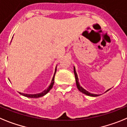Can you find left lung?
<instances>
[{"label": "left lung", "instance_id": "left-lung-1", "mask_svg": "<svg viewBox=\"0 0 127 127\" xmlns=\"http://www.w3.org/2000/svg\"><path fill=\"white\" fill-rule=\"evenodd\" d=\"M73 71H74L75 77L76 84H77V88H78V90H79L80 92H82V93H84V94H85V95H86L91 96H99V95L92 94V93H89L88 91H87L86 90H84L83 88H82V86H80V84H79V79H78V77H77V73H76L75 68V67H74V69H73ZM109 90H108L107 91H108Z\"/></svg>", "mask_w": 127, "mask_h": 127}]
</instances>
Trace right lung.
Here are the masks:
<instances>
[{"mask_svg": "<svg viewBox=\"0 0 127 127\" xmlns=\"http://www.w3.org/2000/svg\"><path fill=\"white\" fill-rule=\"evenodd\" d=\"M56 70H57V66L56 68V70H55V73H54V77L52 78V82L50 85L48 86V88H47V90H44L43 92L40 93H37V94H34V95H29V94H25V93H19L20 94L22 95L23 96H25L26 97H29V98H39V97H41L45 95L48 93L49 92L50 90H51L52 88L53 87V85L54 84V77H55V75H56Z\"/></svg>", "mask_w": 127, "mask_h": 127, "instance_id": "1", "label": "right lung"}]
</instances>
